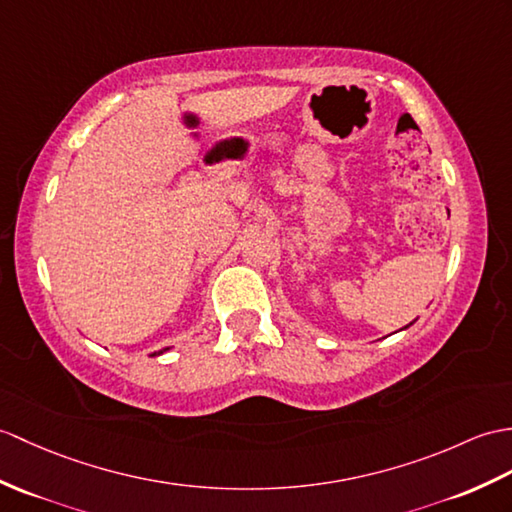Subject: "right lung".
I'll return each mask as SVG.
<instances>
[{"instance_id": "add662e5", "label": "right lung", "mask_w": 512, "mask_h": 512, "mask_svg": "<svg viewBox=\"0 0 512 512\" xmlns=\"http://www.w3.org/2000/svg\"><path fill=\"white\" fill-rule=\"evenodd\" d=\"M168 349H170V347H165V349H161L159 353H154V355H161V353H165V351H168Z\"/></svg>"}]
</instances>
